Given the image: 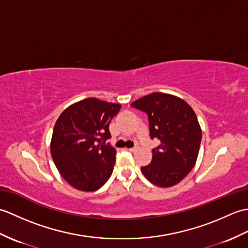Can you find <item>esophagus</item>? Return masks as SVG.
<instances>
[{"label":"esophagus","mask_w":248,"mask_h":248,"mask_svg":"<svg viewBox=\"0 0 248 248\" xmlns=\"http://www.w3.org/2000/svg\"><path fill=\"white\" fill-rule=\"evenodd\" d=\"M138 148H139L138 146H134V147H132V148H128V150H129V151H131V152H133V151H135V150L138 149Z\"/></svg>","instance_id":"1"}]
</instances>
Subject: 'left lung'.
Wrapping results in <instances>:
<instances>
[{"label": "left lung", "instance_id": "8db88e82", "mask_svg": "<svg viewBox=\"0 0 248 248\" xmlns=\"http://www.w3.org/2000/svg\"><path fill=\"white\" fill-rule=\"evenodd\" d=\"M148 116L151 140L161 144L152 149V161L140 167L155 186H172L186 178L196 163L202 129L193 108L176 96L152 93L131 104Z\"/></svg>", "mask_w": 248, "mask_h": 248}]
</instances>
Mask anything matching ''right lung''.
Returning <instances> with one entry per match:
<instances>
[{"label": "right lung", "mask_w": 248, "mask_h": 248, "mask_svg": "<svg viewBox=\"0 0 248 248\" xmlns=\"http://www.w3.org/2000/svg\"><path fill=\"white\" fill-rule=\"evenodd\" d=\"M120 104L84 99L70 105L56 120L51 140V155L65 180L80 191H97L113 172L116 150L109 123Z\"/></svg>", "instance_id": "add662e5"}]
</instances>
